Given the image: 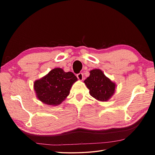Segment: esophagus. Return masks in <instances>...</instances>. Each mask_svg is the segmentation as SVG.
<instances>
[{
  "label": "esophagus",
  "instance_id": "obj_1",
  "mask_svg": "<svg viewBox=\"0 0 155 155\" xmlns=\"http://www.w3.org/2000/svg\"><path fill=\"white\" fill-rule=\"evenodd\" d=\"M77 78H78V79H79V80L82 81L83 79V74L81 73V72L78 74H77Z\"/></svg>",
  "mask_w": 155,
  "mask_h": 155
}]
</instances>
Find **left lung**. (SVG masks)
Here are the masks:
<instances>
[{
    "label": "left lung",
    "mask_w": 155,
    "mask_h": 155,
    "mask_svg": "<svg viewBox=\"0 0 155 155\" xmlns=\"http://www.w3.org/2000/svg\"><path fill=\"white\" fill-rule=\"evenodd\" d=\"M84 82L90 91V94L99 101H107L115 91V83L107 78L100 69L91 70L90 76Z\"/></svg>",
    "instance_id": "obj_1"
}]
</instances>
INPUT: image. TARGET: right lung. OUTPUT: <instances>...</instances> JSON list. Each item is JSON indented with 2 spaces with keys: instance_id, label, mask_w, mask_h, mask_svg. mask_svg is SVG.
<instances>
[{
  "instance_id": "1",
  "label": "right lung",
  "mask_w": 155,
  "mask_h": 155,
  "mask_svg": "<svg viewBox=\"0 0 155 155\" xmlns=\"http://www.w3.org/2000/svg\"><path fill=\"white\" fill-rule=\"evenodd\" d=\"M77 77L71 72H64L60 68H56L34 83V89L39 100L50 105H58L70 93Z\"/></svg>"
}]
</instances>
